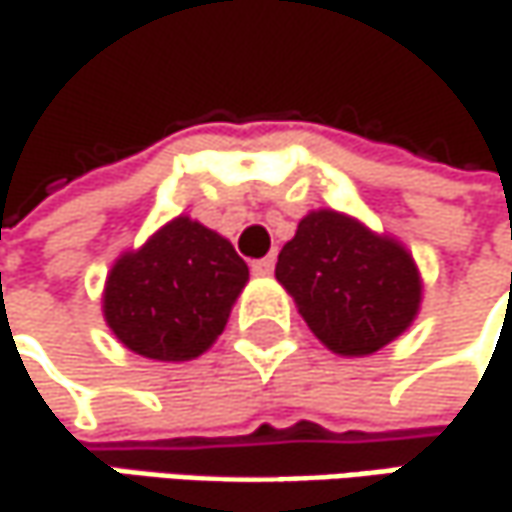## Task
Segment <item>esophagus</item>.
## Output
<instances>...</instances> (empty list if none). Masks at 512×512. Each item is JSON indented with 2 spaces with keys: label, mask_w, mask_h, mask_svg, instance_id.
Segmentation results:
<instances>
[{
  "label": "esophagus",
  "mask_w": 512,
  "mask_h": 512,
  "mask_svg": "<svg viewBox=\"0 0 512 512\" xmlns=\"http://www.w3.org/2000/svg\"><path fill=\"white\" fill-rule=\"evenodd\" d=\"M272 269H275V257H260V260H255L252 263V272L255 275H272Z\"/></svg>",
  "instance_id": "34e87169"
}]
</instances>
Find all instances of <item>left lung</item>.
<instances>
[{"instance_id":"left-lung-1","label":"left lung","mask_w":512,"mask_h":512,"mask_svg":"<svg viewBox=\"0 0 512 512\" xmlns=\"http://www.w3.org/2000/svg\"><path fill=\"white\" fill-rule=\"evenodd\" d=\"M275 278L310 331L337 354H372L416 316L422 284L413 257L334 210L307 213L281 249Z\"/></svg>"}]
</instances>
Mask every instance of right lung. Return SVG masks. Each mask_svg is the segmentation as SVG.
Returning <instances> with one entry per match:
<instances>
[{"label":"right lung","mask_w":512,"mask_h":512,"mask_svg":"<svg viewBox=\"0 0 512 512\" xmlns=\"http://www.w3.org/2000/svg\"><path fill=\"white\" fill-rule=\"evenodd\" d=\"M246 281L249 266L225 237L178 216L114 263L105 319L143 357L193 360L222 334Z\"/></svg>","instance_id":"add662e5"}]
</instances>
